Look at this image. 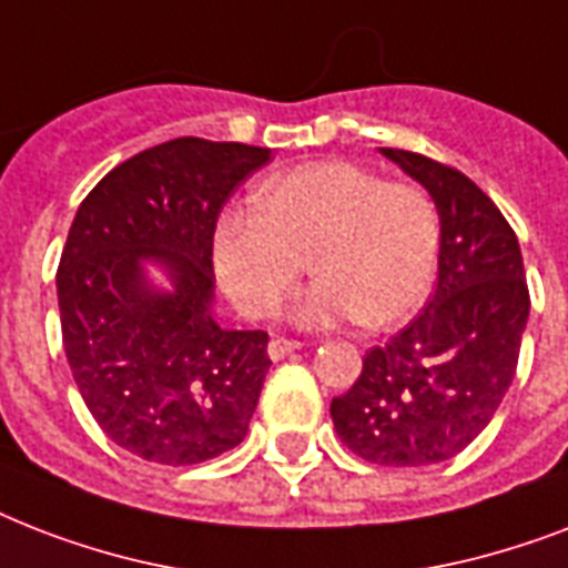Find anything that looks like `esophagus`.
<instances>
[{"label":"esophagus","mask_w":568,"mask_h":568,"mask_svg":"<svg viewBox=\"0 0 568 568\" xmlns=\"http://www.w3.org/2000/svg\"><path fill=\"white\" fill-rule=\"evenodd\" d=\"M294 351H301V342H294V338H271V345H267V356L274 359V363H280V359H285V356H292Z\"/></svg>","instance_id":"34e87169"}]
</instances>
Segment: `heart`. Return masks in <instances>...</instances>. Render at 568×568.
Instances as JSON below:
<instances>
[{
  "label": "heart",
  "mask_w": 568,
  "mask_h": 568,
  "mask_svg": "<svg viewBox=\"0 0 568 568\" xmlns=\"http://www.w3.org/2000/svg\"><path fill=\"white\" fill-rule=\"evenodd\" d=\"M306 256L318 276L292 306L297 327H392L430 297L439 214L415 185L351 162H315L267 180L256 209L223 214L214 230L223 292L247 318L280 310Z\"/></svg>",
  "instance_id": "1"
}]
</instances>
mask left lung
<instances>
[{"mask_svg":"<svg viewBox=\"0 0 568 568\" xmlns=\"http://www.w3.org/2000/svg\"><path fill=\"white\" fill-rule=\"evenodd\" d=\"M379 153L436 205L439 283L418 318L365 354L329 415L356 457L433 466L471 445L501 406L528 327V283L516 232L475 182L427 155Z\"/></svg>","mask_w":568,"mask_h":568,"instance_id":"left-lung-1","label":"left lung"}]
</instances>
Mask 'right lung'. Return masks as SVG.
Masks as SVG:
<instances>
[{"mask_svg":"<svg viewBox=\"0 0 568 568\" xmlns=\"http://www.w3.org/2000/svg\"><path fill=\"white\" fill-rule=\"evenodd\" d=\"M267 162L265 146L176 138L118 164L75 212L55 276L64 354L97 424L135 457L194 466L247 436L267 333L214 321L212 241Z\"/></svg>","mask_w":568,"mask_h":568,"instance_id":"right-lung-1","label":"right lung"}]
</instances>
